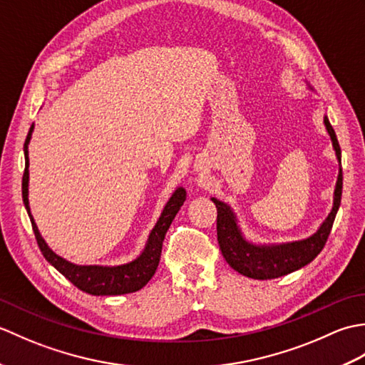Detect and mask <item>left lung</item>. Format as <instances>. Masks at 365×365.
Listing matches in <instances>:
<instances>
[{"instance_id": "8db88e82", "label": "left lung", "mask_w": 365, "mask_h": 365, "mask_svg": "<svg viewBox=\"0 0 365 365\" xmlns=\"http://www.w3.org/2000/svg\"><path fill=\"white\" fill-rule=\"evenodd\" d=\"M307 88L312 91L311 86ZM323 123L327 127L332 149H334L340 165V155L342 153H340L336 131L331 127L328 115L323 118ZM340 197H342V168L339 166L334 200H332V208L327 220L320 224V227L311 237L285 243H255L247 240L242 227H240L238 218L232 207L220 199L212 197L213 204L218 208L216 230H218V243L222 257L240 274L260 279V281L290 274L293 271L309 265L322 252L324 243H327L332 222H334L340 207Z\"/></svg>"}]
</instances>
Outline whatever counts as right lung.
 Instances as JSON below:
<instances>
[{
  "instance_id": "obj_1",
  "label": "right lung",
  "mask_w": 365,
  "mask_h": 365,
  "mask_svg": "<svg viewBox=\"0 0 365 365\" xmlns=\"http://www.w3.org/2000/svg\"><path fill=\"white\" fill-rule=\"evenodd\" d=\"M34 131V123L29 128V133L26 136L25 147V174H23L21 182V196L23 204L28 212V216L33 224V230L37 240V245L41 247L43 257L48 260V263L56 268L61 274L66 276L75 287H78L80 290L86 292L94 297H115V294H125L141 290L143 287L150 281L155 271L158 268L160 257H161V247L163 240H165L166 232L170 226V222L175 218L177 212L180 210L185 199H187V191L183 187H178L173 196L169 197L166 205L163 207V212L160 215L158 221L155 222L153 229L150 230L149 237L141 254L136 259L130 260L127 263H120V265H78V263L68 262L67 259L61 257L54 252L51 247L46 245L45 240L42 238L41 232H38L37 224L31 215L29 207V152L28 145L31 141Z\"/></svg>"
}]
</instances>
